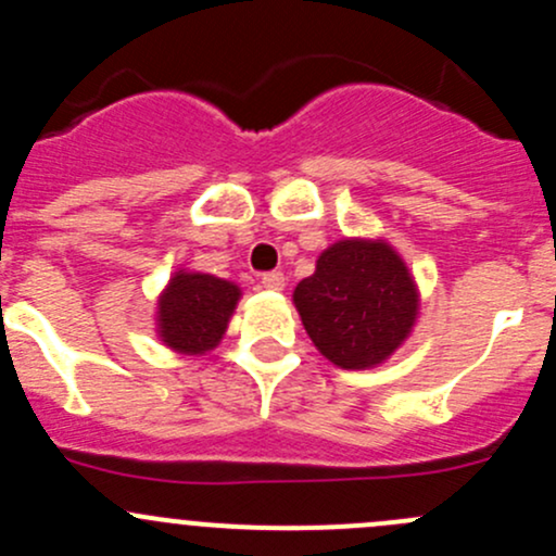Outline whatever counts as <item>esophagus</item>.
Wrapping results in <instances>:
<instances>
[{"mask_svg": "<svg viewBox=\"0 0 556 556\" xmlns=\"http://www.w3.org/2000/svg\"><path fill=\"white\" fill-rule=\"evenodd\" d=\"M261 285L266 290H285V274L282 271H268L261 277Z\"/></svg>", "mask_w": 556, "mask_h": 556, "instance_id": "1", "label": "esophagus"}]
</instances>
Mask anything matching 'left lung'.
<instances>
[{
  "mask_svg": "<svg viewBox=\"0 0 556 556\" xmlns=\"http://www.w3.org/2000/svg\"><path fill=\"white\" fill-rule=\"evenodd\" d=\"M293 304L319 355L346 371H366L408 339L419 290L384 239H341L319 252Z\"/></svg>",
  "mask_w": 556,
  "mask_h": 556,
  "instance_id": "8db88e82",
  "label": "left lung"
}]
</instances>
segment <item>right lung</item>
Segmentation results:
<instances>
[{
	"label": "right lung",
	"mask_w": 556,
	"mask_h": 556,
	"mask_svg": "<svg viewBox=\"0 0 556 556\" xmlns=\"http://www.w3.org/2000/svg\"><path fill=\"white\" fill-rule=\"evenodd\" d=\"M239 299V285L179 268L159 295L155 333L179 355H204L220 344Z\"/></svg>",
	"instance_id": "add662e5"
}]
</instances>
